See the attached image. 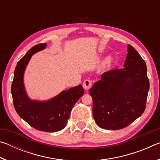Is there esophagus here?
Listing matches in <instances>:
<instances>
[{"mask_svg": "<svg viewBox=\"0 0 160 160\" xmlns=\"http://www.w3.org/2000/svg\"><path fill=\"white\" fill-rule=\"evenodd\" d=\"M92 85V81L90 80H85L84 81L83 85H82L84 89L86 90H88L89 89L91 88Z\"/></svg>", "mask_w": 160, "mask_h": 160, "instance_id": "1", "label": "esophagus"}]
</instances>
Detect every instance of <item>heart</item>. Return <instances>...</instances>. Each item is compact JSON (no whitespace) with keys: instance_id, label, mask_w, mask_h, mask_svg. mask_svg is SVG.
I'll use <instances>...</instances> for the list:
<instances>
[{"instance_id":"obj_1","label":"heart","mask_w":160,"mask_h":160,"mask_svg":"<svg viewBox=\"0 0 160 160\" xmlns=\"http://www.w3.org/2000/svg\"><path fill=\"white\" fill-rule=\"evenodd\" d=\"M113 58L112 56H108L104 61V65L105 66H110V65L113 63Z\"/></svg>"}]
</instances>
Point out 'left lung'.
Returning <instances> with one entry per match:
<instances>
[{
  "label": "left lung",
  "instance_id": "8db88e82",
  "mask_svg": "<svg viewBox=\"0 0 160 160\" xmlns=\"http://www.w3.org/2000/svg\"><path fill=\"white\" fill-rule=\"evenodd\" d=\"M123 68L104 72L89 90L92 113L100 128H125L144 112L150 82L147 66L140 54L128 45Z\"/></svg>",
  "mask_w": 160,
  "mask_h": 160
}]
</instances>
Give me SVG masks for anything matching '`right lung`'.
I'll list each match as a JSON object with an SVG mask.
<instances>
[{
    "mask_svg": "<svg viewBox=\"0 0 160 160\" xmlns=\"http://www.w3.org/2000/svg\"><path fill=\"white\" fill-rule=\"evenodd\" d=\"M47 47V43L31 48L18 62L14 72L11 93L18 114L34 128L45 132H57L63 129L75 103L83 95L80 85L63 90L47 101L32 100L28 97L24 85V73L33 54Z\"/></svg>",
    "mask_w": 160,
    "mask_h": 160,
    "instance_id": "add662e5",
    "label": "right lung"
}]
</instances>
